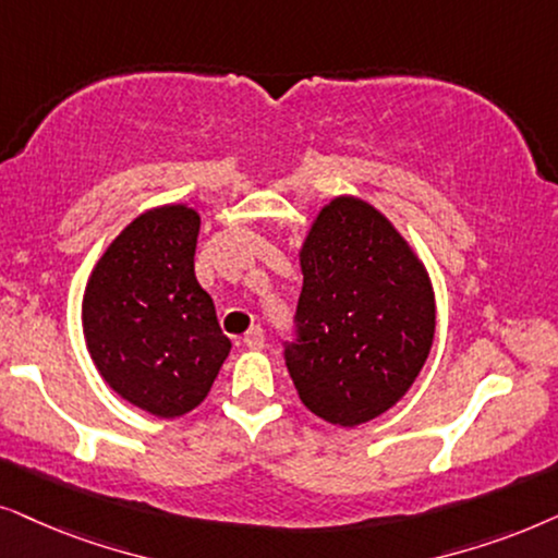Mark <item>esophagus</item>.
<instances>
[{
    "label": "esophagus",
    "instance_id": "34e87169",
    "mask_svg": "<svg viewBox=\"0 0 558 558\" xmlns=\"http://www.w3.org/2000/svg\"><path fill=\"white\" fill-rule=\"evenodd\" d=\"M244 347H250V349H263L265 347V333H263V329H259V326H252V329L244 333Z\"/></svg>",
    "mask_w": 558,
    "mask_h": 558
}]
</instances>
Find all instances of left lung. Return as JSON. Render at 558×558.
<instances>
[{
    "label": "left lung",
    "mask_w": 558,
    "mask_h": 558,
    "mask_svg": "<svg viewBox=\"0 0 558 558\" xmlns=\"http://www.w3.org/2000/svg\"><path fill=\"white\" fill-rule=\"evenodd\" d=\"M299 344L286 365L301 403L333 426L390 411L426 365L436 299L413 244L365 198L333 196L299 250Z\"/></svg>",
    "instance_id": "1"
}]
</instances>
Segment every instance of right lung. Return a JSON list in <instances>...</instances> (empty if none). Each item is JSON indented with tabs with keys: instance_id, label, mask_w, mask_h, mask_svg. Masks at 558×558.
<instances>
[{
	"instance_id": "1",
	"label": "right lung",
	"mask_w": 558,
	"mask_h": 558,
	"mask_svg": "<svg viewBox=\"0 0 558 558\" xmlns=\"http://www.w3.org/2000/svg\"><path fill=\"white\" fill-rule=\"evenodd\" d=\"M198 227L189 204L143 211L96 259L81 303L94 367L155 418L202 405L232 349L193 270Z\"/></svg>"
}]
</instances>
